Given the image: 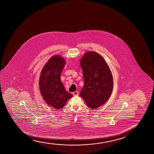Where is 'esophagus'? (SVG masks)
I'll use <instances>...</instances> for the list:
<instances>
[{
    "mask_svg": "<svg viewBox=\"0 0 154 154\" xmlns=\"http://www.w3.org/2000/svg\"><path fill=\"white\" fill-rule=\"evenodd\" d=\"M72 94L74 95V96H78L79 95V93L78 91H74L72 93Z\"/></svg>",
    "mask_w": 154,
    "mask_h": 154,
    "instance_id": "1",
    "label": "esophagus"
}]
</instances>
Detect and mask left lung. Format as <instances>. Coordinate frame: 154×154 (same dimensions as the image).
Segmentation results:
<instances>
[{
  "mask_svg": "<svg viewBox=\"0 0 154 154\" xmlns=\"http://www.w3.org/2000/svg\"><path fill=\"white\" fill-rule=\"evenodd\" d=\"M79 63L84 80L80 97L89 107L96 109L105 103L112 94L114 86L112 72L103 57L93 51L85 53Z\"/></svg>",
  "mask_w": 154,
  "mask_h": 154,
  "instance_id": "left-lung-1",
  "label": "left lung"
}]
</instances>
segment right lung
Masks as SVG:
<instances>
[{"label": "right lung", "instance_id": "add662e5", "mask_svg": "<svg viewBox=\"0 0 154 154\" xmlns=\"http://www.w3.org/2000/svg\"><path fill=\"white\" fill-rule=\"evenodd\" d=\"M65 59L55 55L49 59L40 72L39 87L40 94L48 105L56 109L63 107L73 95L67 92L60 79Z\"/></svg>", "mask_w": 154, "mask_h": 154}]
</instances>
